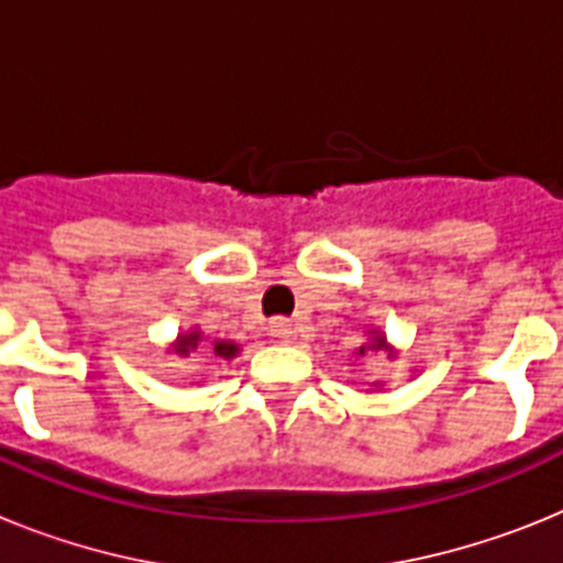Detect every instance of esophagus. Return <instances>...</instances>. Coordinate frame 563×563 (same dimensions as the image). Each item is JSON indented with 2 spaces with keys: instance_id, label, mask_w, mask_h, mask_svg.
Listing matches in <instances>:
<instances>
[{
  "instance_id": "obj_1",
  "label": "esophagus",
  "mask_w": 563,
  "mask_h": 563,
  "mask_svg": "<svg viewBox=\"0 0 563 563\" xmlns=\"http://www.w3.org/2000/svg\"><path fill=\"white\" fill-rule=\"evenodd\" d=\"M271 336L278 339V342H290L292 324L287 322V319H273V322H271Z\"/></svg>"
}]
</instances>
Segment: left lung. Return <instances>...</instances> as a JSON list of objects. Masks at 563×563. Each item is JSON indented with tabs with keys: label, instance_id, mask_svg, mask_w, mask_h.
Here are the masks:
<instances>
[{
	"label": "left lung",
	"instance_id": "obj_1",
	"mask_svg": "<svg viewBox=\"0 0 563 563\" xmlns=\"http://www.w3.org/2000/svg\"><path fill=\"white\" fill-rule=\"evenodd\" d=\"M376 354H388V360H397V351L391 347V342H388V336H385L379 328H368V339L362 342L360 351H356V356H376ZM383 379H376V383H371V391H383Z\"/></svg>",
	"mask_w": 563,
	"mask_h": 563
}]
</instances>
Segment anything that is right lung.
I'll return each mask as SVG.
<instances>
[{"mask_svg": "<svg viewBox=\"0 0 563 563\" xmlns=\"http://www.w3.org/2000/svg\"><path fill=\"white\" fill-rule=\"evenodd\" d=\"M207 345L209 351H212L216 356H221V360H235V356L241 354V347L235 345V342H230V339H212V342H209V336H203V331L198 328V324H192V328L180 331L178 336L172 339L169 354L189 356L195 354V351H203Z\"/></svg>", "mask_w": 563, "mask_h": 563, "instance_id": "right-lung-1", "label": "right lung"}]
</instances>
